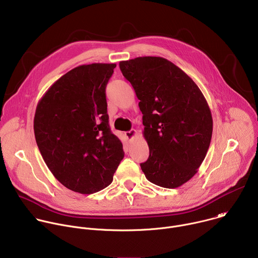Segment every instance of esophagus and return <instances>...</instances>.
Wrapping results in <instances>:
<instances>
[{"label": "esophagus", "mask_w": 258, "mask_h": 258, "mask_svg": "<svg viewBox=\"0 0 258 258\" xmlns=\"http://www.w3.org/2000/svg\"><path fill=\"white\" fill-rule=\"evenodd\" d=\"M124 135H125V137H126L128 140H133V139L136 137V135H137V131L133 128V130H131V131H128V132H125Z\"/></svg>", "instance_id": "esophagus-1"}]
</instances>
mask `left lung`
Listing matches in <instances>:
<instances>
[{
	"label": "left lung",
	"instance_id": "8db88e82",
	"mask_svg": "<svg viewBox=\"0 0 258 258\" xmlns=\"http://www.w3.org/2000/svg\"><path fill=\"white\" fill-rule=\"evenodd\" d=\"M143 113L148 160L141 163L146 178L174 189L191 179L203 162L212 136V116L194 81L162 57L120 61Z\"/></svg>",
	"mask_w": 258,
	"mask_h": 258
}]
</instances>
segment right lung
<instances>
[{
	"mask_svg": "<svg viewBox=\"0 0 258 258\" xmlns=\"http://www.w3.org/2000/svg\"><path fill=\"white\" fill-rule=\"evenodd\" d=\"M115 67L93 63L71 69L35 109V141L47 166L64 187L81 194L108 187L124 156L107 114L105 89Z\"/></svg>",
	"mask_w": 258,
	"mask_h": 258,
	"instance_id": "add662e5",
	"label": "right lung"
}]
</instances>
